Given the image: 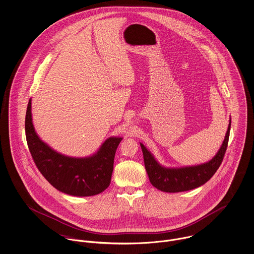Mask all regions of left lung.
<instances>
[{
    "mask_svg": "<svg viewBox=\"0 0 254 254\" xmlns=\"http://www.w3.org/2000/svg\"><path fill=\"white\" fill-rule=\"evenodd\" d=\"M230 128L231 121L228 126L224 141L217 154L209 162L192 167L174 169L165 168L156 161L154 156L140 143L145 169L151 184L157 189L167 193L189 191L203 185L213 176L223 161L228 146Z\"/></svg>",
    "mask_w": 254,
    "mask_h": 254,
    "instance_id": "1",
    "label": "left lung"
}]
</instances>
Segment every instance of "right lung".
Masks as SVG:
<instances>
[{
	"mask_svg": "<svg viewBox=\"0 0 254 254\" xmlns=\"http://www.w3.org/2000/svg\"><path fill=\"white\" fill-rule=\"evenodd\" d=\"M29 151L40 172L58 191L76 197L100 194L111 182L114 158L122 137H110L90 157L73 158L62 155L41 140L35 131L31 99L25 117Z\"/></svg>",
	"mask_w": 254,
	"mask_h": 254,
	"instance_id": "add662e5",
	"label": "right lung"
}]
</instances>
